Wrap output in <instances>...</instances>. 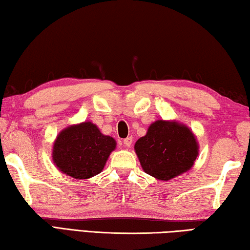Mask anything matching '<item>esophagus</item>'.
Segmentation results:
<instances>
[{"label": "esophagus", "instance_id": "esophagus-1", "mask_svg": "<svg viewBox=\"0 0 250 250\" xmlns=\"http://www.w3.org/2000/svg\"><path fill=\"white\" fill-rule=\"evenodd\" d=\"M123 143H124V145H125L126 147H130V146H132V143H133V137L125 138L124 141H123Z\"/></svg>", "mask_w": 250, "mask_h": 250}]
</instances>
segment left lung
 <instances>
[{"label":"left lung","instance_id":"1","mask_svg":"<svg viewBox=\"0 0 250 250\" xmlns=\"http://www.w3.org/2000/svg\"><path fill=\"white\" fill-rule=\"evenodd\" d=\"M198 149L194 135L189 128L166 121L151 124L146 136L135 144L144 171L165 181L191 169Z\"/></svg>","mask_w":250,"mask_h":250}]
</instances>
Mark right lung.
Returning <instances> with one entry per match:
<instances>
[{
	"label": "right lung",
	"mask_w": 250,
	"mask_h": 250,
	"mask_svg": "<svg viewBox=\"0 0 250 250\" xmlns=\"http://www.w3.org/2000/svg\"><path fill=\"white\" fill-rule=\"evenodd\" d=\"M116 143L91 122L63 129L57 137L52 159L60 171L76 179H87L104 168Z\"/></svg>",
	"instance_id": "1"
}]
</instances>
